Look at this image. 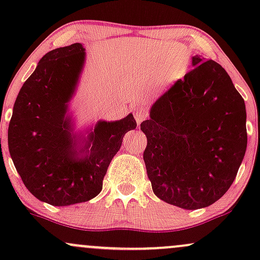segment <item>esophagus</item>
I'll return each instance as SVG.
<instances>
[{
	"label": "esophagus",
	"mask_w": 260,
	"mask_h": 260,
	"mask_svg": "<svg viewBox=\"0 0 260 260\" xmlns=\"http://www.w3.org/2000/svg\"><path fill=\"white\" fill-rule=\"evenodd\" d=\"M133 116L134 118H136L137 123H142L143 121H145L148 118L149 113H148V110L145 109L144 106H137L136 109L133 110Z\"/></svg>",
	"instance_id": "34e87169"
}]
</instances>
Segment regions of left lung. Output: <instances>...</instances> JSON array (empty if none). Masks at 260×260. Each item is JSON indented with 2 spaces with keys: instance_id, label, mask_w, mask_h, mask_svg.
<instances>
[{
  "instance_id": "left-lung-1",
  "label": "left lung",
  "mask_w": 260,
  "mask_h": 260,
  "mask_svg": "<svg viewBox=\"0 0 260 260\" xmlns=\"http://www.w3.org/2000/svg\"><path fill=\"white\" fill-rule=\"evenodd\" d=\"M203 59L192 58L194 68L140 124L155 196L189 210L209 207L228 192L247 148L243 98L221 66Z\"/></svg>"
}]
</instances>
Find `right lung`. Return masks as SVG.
Listing matches in <instances>:
<instances>
[{"label": "right lung", "instance_id": "add662e5", "mask_svg": "<svg viewBox=\"0 0 260 260\" xmlns=\"http://www.w3.org/2000/svg\"><path fill=\"white\" fill-rule=\"evenodd\" d=\"M84 56L78 43L47 52L20 89L8 127L10 153L23 183L39 201L56 207L99 194L124 133L137 127L133 115L99 122L89 138L90 154L74 155L64 115Z\"/></svg>", "mask_w": 260, "mask_h": 260}]
</instances>
